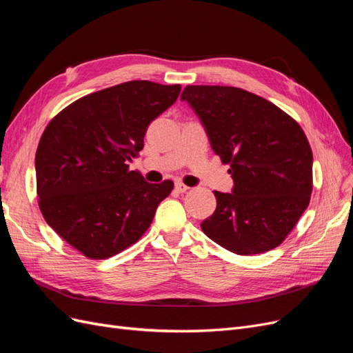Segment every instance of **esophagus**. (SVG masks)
<instances>
[{
    "label": "esophagus",
    "instance_id": "obj_1",
    "mask_svg": "<svg viewBox=\"0 0 353 353\" xmlns=\"http://www.w3.org/2000/svg\"><path fill=\"white\" fill-rule=\"evenodd\" d=\"M174 189H176L179 193H183V192L189 190V186L183 185V183H181V181H176V183H174Z\"/></svg>",
    "mask_w": 353,
    "mask_h": 353
}]
</instances>
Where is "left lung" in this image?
Segmentation results:
<instances>
[{
    "mask_svg": "<svg viewBox=\"0 0 353 353\" xmlns=\"http://www.w3.org/2000/svg\"><path fill=\"white\" fill-rule=\"evenodd\" d=\"M180 99L195 111L233 179L232 193L214 190L217 208L202 232L237 255L279 246L312 192V151L299 124L241 88L189 85Z\"/></svg>",
    "mask_w": 353,
    "mask_h": 353,
    "instance_id": "8db88e82",
    "label": "left lung"
}]
</instances>
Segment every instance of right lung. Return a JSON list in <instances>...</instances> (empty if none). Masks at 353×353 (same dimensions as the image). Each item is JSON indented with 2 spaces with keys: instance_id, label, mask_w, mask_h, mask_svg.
I'll return each instance as SVG.
<instances>
[{
  "instance_id": "add662e5",
  "label": "right lung",
  "mask_w": 353,
  "mask_h": 353,
  "mask_svg": "<svg viewBox=\"0 0 353 353\" xmlns=\"http://www.w3.org/2000/svg\"><path fill=\"white\" fill-rule=\"evenodd\" d=\"M180 89L124 82L74 101L43 130L35 157L39 208L85 256L105 259L138 242L173 190L172 180L148 183L128 163Z\"/></svg>"
}]
</instances>
